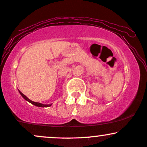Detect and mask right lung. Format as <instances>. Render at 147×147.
I'll return each instance as SVG.
<instances>
[{
  "label": "right lung",
  "mask_w": 147,
  "mask_h": 147,
  "mask_svg": "<svg viewBox=\"0 0 147 147\" xmlns=\"http://www.w3.org/2000/svg\"><path fill=\"white\" fill-rule=\"evenodd\" d=\"M18 91H19L20 94H21L22 97H23V98H24V99H25V100L28 101V102H29L30 103H31V104H33V105H34V106H38V107H49V106H50L52 105V104H41V103L33 102V101L30 100V99H28V97H27L26 96H25V95H24V94L22 93L21 91H20V90H18Z\"/></svg>",
  "instance_id": "right-lung-1"
}]
</instances>
